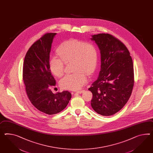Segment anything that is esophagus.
<instances>
[{"mask_svg": "<svg viewBox=\"0 0 153 153\" xmlns=\"http://www.w3.org/2000/svg\"><path fill=\"white\" fill-rule=\"evenodd\" d=\"M84 91V90H80V91H75V93H78V94H82V93H83Z\"/></svg>", "mask_w": 153, "mask_h": 153, "instance_id": "esophagus-1", "label": "esophagus"}]
</instances>
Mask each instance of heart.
<instances>
[{"instance_id": "obj_1", "label": "heart", "mask_w": 153, "mask_h": 153, "mask_svg": "<svg viewBox=\"0 0 153 153\" xmlns=\"http://www.w3.org/2000/svg\"><path fill=\"white\" fill-rule=\"evenodd\" d=\"M56 53L64 63L73 62V71L74 73L66 75L60 82V86L65 89H80L88 80L87 74H92L97 66V48L91 42H84L76 39L68 40L59 45ZM61 61L52 56L49 61L52 73L59 78L64 74V64Z\"/></svg>"}]
</instances>
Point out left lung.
<instances>
[{"mask_svg":"<svg viewBox=\"0 0 153 153\" xmlns=\"http://www.w3.org/2000/svg\"><path fill=\"white\" fill-rule=\"evenodd\" d=\"M91 37L100 50L101 65L98 78L88 89L93 94L91 105L99 114L110 116L122 109L131 94L133 60L126 45L113 35Z\"/></svg>","mask_w":153,"mask_h":153,"instance_id":"1","label":"left lung"}]
</instances>
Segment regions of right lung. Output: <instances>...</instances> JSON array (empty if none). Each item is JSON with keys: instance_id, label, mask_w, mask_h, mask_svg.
Here are the masks:
<instances>
[{"instance_id": "obj_1", "label": "right lung", "mask_w": 153, "mask_h": 153, "mask_svg": "<svg viewBox=\"0 0 153 153\" xmlns=\"http://www.w3.org/2000/svg\"><path fill=\"white\" fill-rule=\"evenodd\" d=\"M56 33H47L27 51L24 61L23 76L31 104L44 113L53 115L64 109L71 98L68 91L53 93L56 81L49 66L51 44Z\"/></svg>"}]
</instances>
